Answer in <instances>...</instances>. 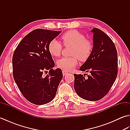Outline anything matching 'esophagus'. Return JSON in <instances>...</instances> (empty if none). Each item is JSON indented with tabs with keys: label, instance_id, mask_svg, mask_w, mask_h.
<instances>
[{
	"label": "esophagus",
	"instance_id": "obj_1",
	"mask_svg": "<svg viewBox=\"0 0 130 130\" xmlns=\"http://www.w3.org/2000/svg\"><path fill=\"white\" fill-rule=\"evenodd\" d=\"M68 73L67 72V71H65V70H62V74H63V76H65V75H67V74H68Z\"/></svg>",
	"mask_w": 130,
	"mask_h": 130
}]
</instances>
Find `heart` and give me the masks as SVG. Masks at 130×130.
Instances as JSON below:
<instances>
[{"mask_svg": "<svg viewBox=\"0 0 130 130\" xmlns=\"http://www.w3.org/2000/svg\"><path fill=\"white\" fill-rule=\"evenodd\" d=\"M65 46H72L71 55L72 57H63L57 60V65L62 69L69 71L72 70L78 63V58L82 61H86L90 56L93 50V44L82 33L76 30H71L61 36ZM62 46L59 41L54 39L50 42L48 50L52 56H59L61 53Z\"/></svg>", "mask_w": 130, "mask_h": 130, "instance_id": "obj_1", "label": "heart"}]
</instances>
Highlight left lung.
I'll return each instance as SVG.
<instances>
[{
	"label": "left lung",
	"instance_id": "left-lung-1",
	"mask_svg": "<svg viewBox=\"0 0 130 130\" xmlns=\"http://www.w3.org/2000/svg\"><path fill=\"white\" fill-rule=\"evenodd\" d=\"M92 32V54L80 68V70L90 74L85 79L83 75L74 74V87L82 98L95 101L106 95L117 78V52L111 38L104 32L96 28Z\"/></svg>",
	"mask_w": 130,
	"mask_h": 130
}]
</instances>
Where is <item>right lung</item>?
Returning a JSON list of instances; mask_svg holds the SVG:
<instances>
[{
  "mask_svg": "<svg viewBox=\"0 0 130 130\" xmlns=\"http://www.w3.org/2000/svg\"><path fill=\"white\" fill-rule=\"evenodd\" d=\"M60 32L35 29L23 38L13 54L14 79L24 97L33 104L50 102L63 77L60 69H53L55 62L48 50L50 42ZM48 71L49 74L44 77L43 73Z\"/></svg>",
  "mask_w": 130,
  "mask_h": 130,
  "instance_id": "obj_1",
  "label": "right lung"
}]
</instances>
